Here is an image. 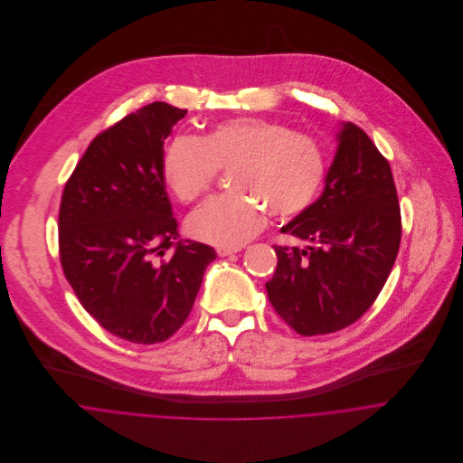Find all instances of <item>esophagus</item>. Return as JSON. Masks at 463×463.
I'll return each mask as SVG.
<instances>
[{
	"mask_svg": "<svg viewBox=\"0 0 463 463\" xmlns=\"http://www.w3.org/2000/svg\"><path fill=\"white\" fill-rule=\"evenodd\" d=\"M215 251H217V255H219V257H228V255L237 253L239 250H237V248H224V246H221V248H217Z\"/></svg>",
	"mask_w": 463,
	"mask_h": 463,
	"instance_id": "obj_1",
	"label": "esophagus"
}]
</instances>
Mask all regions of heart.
Masks as SVG:
<instances>
[{"mask_svg": "<svg viewBox=\"0 0 463 463\" xmlns=\"http://www.w3.org/2000/svg\"><path fill=\"white\" fill-rule=\"evenodd\" d=\"M221 169H233V194L204 201L189 215L187 232L201 242L237 248L264 228V207L278 219L308 210L325 185L328 156L314 135L279 121L237 118L203 138L178 135L162 165L165 185L184 203L201 198Z\"/></svg>", "mask_w": 463, "mask_h": 463, "instance_id": "b5f03b06", "label": "heart"}]
</instances>
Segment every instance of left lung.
Instances as JSON below:
<instances>
[{
    "label": "left lung",
    "instance_id": "obj_1",
    "mask_svg": "<svg viewBox=\"0 0 463 463\" xmlns=\"http://www.w3.org/2000/svg\"><path fill=\"white\" fill-rule=\"evenodd\" d=\"M401 228L389 160L345 123L323 196L281 228L307 248L274 246L278 265L265 283L272 308L303 336L356 323L392 270Z\"/></svg>",
    "mask_w": 463,
    "mask_h": 463
}]
</instances>
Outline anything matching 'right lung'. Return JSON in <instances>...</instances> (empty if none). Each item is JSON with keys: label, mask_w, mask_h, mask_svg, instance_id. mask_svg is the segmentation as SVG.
I'll return each instance as SVG.
<instances>
[{"label": "right lung", "mask_w": 463, "mask_h": 463, "mask_svg": "<svg viewBox=\"0 0 463 463\" xmlns=\"http://www.w3.org/2000/svg\"><path fill=\"white\" fill-rule=\"evenodd\" d=\"M185 114L155 101L125 116L94 137L62 193L59 253L67 281L105 330L133 344L164 342L184 326L215 260L206 244H175L164 140Z\"/></svg>", "instance_id": "obj_1"}]
</instances>
